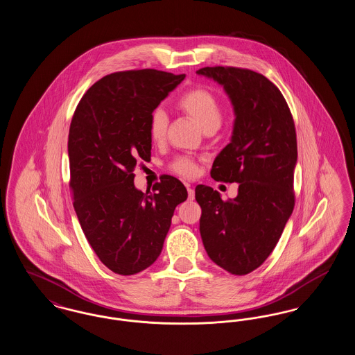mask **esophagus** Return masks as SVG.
Segmentation results:
<instances>
[{
  "instance_id": "esophagus-1",
  "label": "esophagus",
  "mask_w": 355,
  "mask_h": 355,
  "mask_svg": "<svg viewBox=\"0 0 355 355\" xmlns=\"http://www.w3.org/2000/svg\"><path fill=\"white\" fill-rule=\"evenodd\" d=\"M187 198H189L190 201L194 200V189H191L189 185H187Z\"/></svg>"
}]
</instances>
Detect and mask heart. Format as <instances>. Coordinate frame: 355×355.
<instances>
[{
	"label": "heart",
	"mask_w": 355,
	"mask_h": 355,
	"mask_svg": "<svg viewBox=\"0 0 355 355\" xmlns=\"http://www.w3.org/2000/svg\"><path fill=\"white\" fill-rule=\"evenodd\" d=\"M177 107L193 119L205 133H214L222 123V106L214 93L205 87H194L177 101ZM168 116L164 110L155 109L149 117L148 130L150 139L155 144H162L168 132ZM171 169L177 174L191 178L197 174L198 166L189 157H178Z\"/></svg>",
	"instance_id": "obj_1"
}]
</instances>
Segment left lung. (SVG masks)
<instances>
[{
	"instance_id": "left-lung-1",
	"label": "left lung",
	"mask_w": 355,
	"mask_h": 355,
	"mask_svg": "<svg viewBox=\"0 0 355 355\" xmlns=\"http://www.w3.org/2000/svg\"><path fill=\"white\" fill-rule=\"evenodd\" d=\"M197 74L223 86L236 114L232 141L214 159L210 175L239 184L238 196L227 201L210 186L196 187L202 209L200 232L214 263L245 275L270 255L294 209V119L279 89L257 71L207 67Z\"/></svg>"
}]
</instances>
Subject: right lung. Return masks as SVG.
I'll use <instances>...</instances> for the list:
<instances>
[{
    "instance_id": "right-lung-1",
    "label": "right lung",
    "mask_w": 355,
    "mask_h": 355,
    "mask_svg": "<svg viewBox=\"0 0 355 355\" xmlns=\"http://www.w3.org/2000/svg\"><path fill=\"white\" fill-rule=\"evenodd\" d=\"M185 78L155 69L117 71L87 89L73 114L68 153L73 206L102 263L133 275L162 252L184 184L168 174L153 193L135 189L137 162L149 161L154 109Z\"/></svg>"
}]
</instances>
